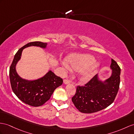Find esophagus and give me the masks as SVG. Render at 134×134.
<instances>
[{
    "instance_id": "34e87169",
    "label": "esophagus",
    "mask_w": 134,
    "mask_h": 134,
    "mask_svg": "<svg viewBox=\"0 0 134 134\" xmlns=\"http://www.w3.org/2000/svg\"><path fill=\"white\" fill-rule=\"evenodd\" d=\"M71 82V81L69 80H67V79H65L64 80V83L65 84H68V83H70Z\"/></svg>"
}]
</instances>
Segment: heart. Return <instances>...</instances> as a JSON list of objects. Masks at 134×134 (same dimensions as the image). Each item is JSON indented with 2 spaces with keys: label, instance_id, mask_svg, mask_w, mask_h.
<instances>
[{
  "label": "heart",
  "instance_id": "obj_1",
  "mask_svg": "<svg viewBox=\"0 0 134 134\" xmlns=\"http://www.w3.org/2000/svg\"><path fill=\"white\" fill-rule=\"evenodd\" d=\"M68 63L64 61L63 65L66 70L71 69L78 71V79L82 82H86L92 78L99 66V63L94 61L95 58L89 54H75L67 58Z\"/></svg>",
  "mask_w": 134,
  "mask_h": 134
}]
</instances>
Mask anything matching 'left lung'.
<instances>
[{
  "label": "left lung",
  "mask_w": 134,
  "mask_h": 134,
  "mask_svg": "<svg viewBox=\"0 0 134 134\" xmlns=\"http://www.w3.org/2000/svg\"><path fill=\"white\" fill-rule=\"evenodd\" d=\"M111 76L105 81L94 76L85 86H78L71 100L76 108L83 113H93L110 106L115 99L120 84V68L111 59Z\"/></svg>",
  "instance_id": "8db88e82"
}]
</instances>
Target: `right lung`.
Segmentation results:
<instances>
[{"mask_svg": "<svg viewBox=\"0 0 134 134\" xmlns=\"http://www.w3.org/2000/svg\"><path fill=\"white\" fill-rule=\"evenodd\" d=\"M47 45V43L40 41L29 42L16 52L9 68V79L13 92L22 102L31 106L37 107L44 105L50 99L54 90L63 82V79L51 70L42 77L33 81L23 79L16 72V65L20 60L24 48L31 46L45 48Z\"/></svg>", "mask_w": 134, "mask_h": 134, "instance_id": "obj_1", "label": "right lung"}]
</instances>
